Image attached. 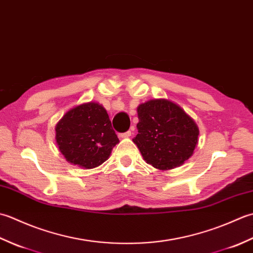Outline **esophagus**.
I'll list each match as a JSON object with an SVG mask.
<instances>
[{
  "label": "esophagus",
  "instance_id": "obj_1",
  "mask_svg": "<svg viewBox=\"0 0 253 253\" xmlns=\"http://www.w3.org/2000/svg\"><path fill=\"white\" fill-rule=\"evenodd\" d=\"M132 129V127H131ZM131 136V130H128L126 132H123V133H120V137L121 138H129Z\"/></svg>",
  "mask_w": 253,
  "mask_h": 253
}]
</instances>
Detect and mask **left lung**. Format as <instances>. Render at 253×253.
Returning <instances> with one entry per match:
<instances>
[{
  "label": "left lung",
  "mask_w": 253,
  "mask_h": 253,
  "mask_svg": "<svg viewBox=\"0 0 253 253\" xmlns=\"http://www.w3.org/2000/svg\"><path fill=\"white\" fill-rule=\"evenodd\" d=\"M138 133L132 139L144 161L159 169H170L189 159L199 129L192 118L168 100H150L138 106Z\"/></svg>",
  "instance_id": "1"
}]
</instances>
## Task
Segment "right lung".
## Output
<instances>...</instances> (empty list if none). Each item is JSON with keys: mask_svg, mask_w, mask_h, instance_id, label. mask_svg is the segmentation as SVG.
Returning a JSON list of instances; mask_svg holds the SVG:
<instances>
[{"mask_svg": "<svg viewBox=\"0 0 253 253\" xmlns=\"http://www.w3.org/2000/svg\"><path fill=\"white\" fill-rule=\"evenodd\" d=\"M56 142L69 163L93 169L109 159L120 142L105 109L89 102L68 111L57 123Z\"/></svg>", "mask_w": 253, "mask_h": 253, "instance_id": "obj_1", "label": "right lung"}]
</instances>
